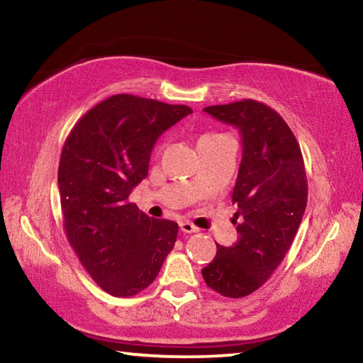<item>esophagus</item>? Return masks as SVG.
Returning <instances> with one entry per match:
<instances>
[{
	"instance_id": "esophagus-1",
	"label": "esophagus",
	"mask_w": 363,
	"mask_h": 363,
	"mask_svg": "<svg viewBox=\"0 0 363 363\" xmlns=\"http://www.w3.org/2000/svg\"><path fill=\"white\" fill-rule=\"evenodd\" d=\"M179 225H181V230H182V232H186V233H195V232H200L199 227L194 225L192 223H187V220H186V223H181Z\"/></svg>"
}]
</instances>
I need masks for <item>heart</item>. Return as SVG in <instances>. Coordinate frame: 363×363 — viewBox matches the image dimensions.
Returning <instances> with one entry per match:
<instances>
[{"label": "heart", "mask_w": 363, "mask_h": 363, "mask_svg": "<svg viewBox=\"0 0 363 363\" xmlns=\"http://www.w3.org/2000/svg\"><path fill=\"white\" fill-rule=\"evenodd\" d=\"M219 138H224V134H203V136L200 138V143H205V140L219 139Z\"/></svg>", "instance_id": "heart-1"}]
</instances>
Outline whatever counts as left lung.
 Here are the masks:
<instances>
[{
  "mask_svg": "<svg viewBox=\"0 0 363 363\" xmlns=\"http://www.w3.org/2000/svg\"><path fill=\"white\" fill-rule=\"evenodd\" d=\"M242 134V163L232 192L238 240L216 245L201 269L206 285L225 298L248 296L274 274L296 237L307 203L299 144L274 108L253 99L203 108Z\"/></svg>",
  "mask_w": 363,
  "mask_h": 363,
  "instance_id": "8db88e82",
  "label": "left lung"
}]
</instances>
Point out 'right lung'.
I'll list each match as a JSON object with an SVG mask.
<instances>
[{
    "mask_svg": "<svg viewBox=\"0 0 363 363\" xmlns=\"http://www.w3.org/2000/svg\"><path fill=\"white\" fill-rule=\"evenodd\" d=\"M189 113L187 106L115 94L65 139L57 173L64 229L91 279L112 296L145 290L174 247L179 225L149 218L128 199L149 173L160 134Z\"/></svg>",
    "mask_w": 363,
    "mask_h": 363,
    "instance_id": "add662e5",
    "label": "right lung"
}]
</instances>
